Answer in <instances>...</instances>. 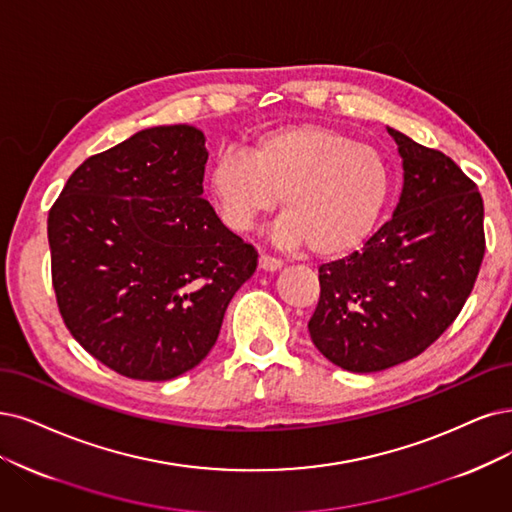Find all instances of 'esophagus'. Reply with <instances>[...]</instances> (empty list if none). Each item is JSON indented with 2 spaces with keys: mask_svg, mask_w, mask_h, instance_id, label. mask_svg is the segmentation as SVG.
<instances>
[{
  "mask_svg": "<svg viewBox=\"0 0 512 512\" xmlns=\"http://www.w3.org/2000/svg\"><path fill=\"white\" fill-rule=\"evenodd\" d=\"M259 268L263 272H276L282 268V261L276 259V257H270V255H261L259 257Z\"/></svg>",
  "mask_w": 512,
  "mask_h": 512,
  "instance_id": "esophagus-1",
  "label": "esophagus"
}]
</instances>
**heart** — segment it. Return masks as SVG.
<instances>
[{
    "instance_id": "obj_1",
    "label": "heart",
    "mask_w": 512,
    "mask_h": 512,
    "mask_svg": "<svg viewBox=\"0 0 512 512\" xmlns=\"http://www.w3.org/2000/svg\"><path fill=\"white\" fill-rule=\"evenodd\" d=\"M392 175L386 158L346 132L314 124H285L261 135L246 151H225L208 175L223 223L249 232L282 198L274 238L318 257L356 251L386 208Z\"/></svg>"
}]
</instances>
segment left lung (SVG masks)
Returning a JSON list of instances; mask_svg holds the SVG:
<instances>
[{"label":"left lung","instance_id":"8db88e82","mask_svg":"<svg viewBox=\"0 0 512 512\" xmlns=\"http://www.w3.org/2000/svg\"><path fill=\"white\" fill-rule=\"evenodd\" d=\"M403 158L392 219L361 251L318 268L308 331L320 354L373 373L422 354L456 320L485 255L483 198L443 151L388 128Z\"/></svg>","mask_w":512,"mask_h":512}]
</instances>
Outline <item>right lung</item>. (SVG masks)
Masks as SVG:
<instances>
[{
  "label": "right lung",
  "instance_id": "obj_1",
  "mask_svg": "<svg viewBox=\"0 0 512 512\" xmlns=\"http://www.w3.org/2000/svg\"><path fill=\"white\" fill-rule=\"evenodd\" d=\"M202 130L145 128L84 160L48 213L69 333L120 375L164 382L215 346L257 251L202 198Z\"/></svg>",
  "mask_w": 512,
  "mask_h": 512
}]
</instances>
